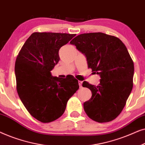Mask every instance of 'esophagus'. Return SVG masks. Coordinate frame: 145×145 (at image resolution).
Masks as SVG:
<instances>
[{
  "label": "esophagus",
  "instance_id": "esophagus-1",
  "mask_svg": "<svg viewBox=\"0 0 145 145\" xmlns=\"http://www.w3.org/2000/svg\"><path fill=\"white\" fill-rule=\"evenodd\" d=\"M78 84H79V86H80V88H81V87H82V81L79 80L78 81Z\"/></svg>",
  "mask_w": 145,
  "mask_h": 145
}]
</instances>
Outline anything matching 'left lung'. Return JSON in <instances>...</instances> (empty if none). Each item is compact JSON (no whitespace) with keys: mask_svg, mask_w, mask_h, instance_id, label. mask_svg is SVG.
I'll return each instance as SVG.
<instances>
[{"mask_svg":"<svg viewBox=\"0 0 145 145\" xmlns=\"http://www.w3.org/2000/svg\"><path fill=\"white\" fill-rule=\"evenodd\" d=\"M86 57L88 68L100 76L98 86L84 81L92 92L84 103L89 118L99 123L116 119L131 92L134 64L127 49L118 37L102 32L82 33L70 42Z\"/></svg>","mask_w":145,"mask_h":145,"instance_id":"obj_1","label":"left lung"}]
</instances>
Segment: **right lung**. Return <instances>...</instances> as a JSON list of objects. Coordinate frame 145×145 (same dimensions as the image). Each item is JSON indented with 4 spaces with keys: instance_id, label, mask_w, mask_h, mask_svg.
<instances>
[{
    "instance_id": "right-lung-1",
    "label": "right lung",
    "mask_w": 145,
    "mask_h": 145,
    "mask_svg": "<svg viewBox=\"0 0 145 145\" xmlns=\"http://www.w3.org/2000/svg\"><path fill=\"white\" fill-rule=\"evenodd\" d=\"M76 34L33 33L22 47L15 63L18 94L33 118L49 123L62 116L69 98L79 88L74 77H53L59 51Z\"/></svg>"
}]
</instances>
